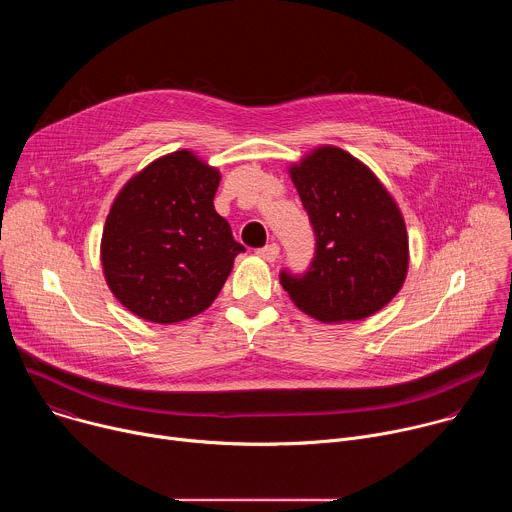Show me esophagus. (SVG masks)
<instances>
[{
  "mask_svg": "<svg viewBox=\"0 0 512 512\" xmlns=\"http://www.w3.org/2000/svg\"><path fill=\"white\" fill-rule=\"evenodd\" d=\"M257 255H259L263 261H269V263H273V261L279 257V247H277L275 243H271V245H267V247H261V249H257Z\"/></svg>",
  "mask_w": 512,
  "mask_h": 512,
  "instance_id": "esophagus-1",
  "label": "esophagus"
}]
</instances>
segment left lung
<instances>
[{
    "label": "left lung",
    "instance_id": "obj_1",
    "mask_svg": "<svg viewBox=\"0 0 512 512\" xmlns=\"http://www.w3.org/2000/svg\"><path fill=\"white\" fill-rule=\"evenodd\" d=\"M316 233L304 275L279 281L302 312L320 322L377 314L405 283L409 237L403 214L369 166L336 145H320L289 166Z\"/></svg>",
    "mask_w": 512,
    "mask_h": 512
}]
</instances>
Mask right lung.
I'll return each instance as SVG.
<instances>
[{
  "label": "right lung",
  "instance_id": "1",
  "mask_svg": "<svg viewBox=\"0 0 512 512\" xmlns=\"http://www.w3.org/2000/svg\"><path fill=\"white\" fill-rule=\"evenodd\" d=\"M221 172L178 150L137 172L117 194L101 239L111 294L131 314L174 324L204 312L245 251L214 210Z\"/></svg>",
  "mask_w": 512,
  "mask_h": 512
}]
</instances>
